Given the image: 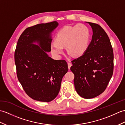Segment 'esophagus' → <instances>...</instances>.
Returning a JSON list of instances; mask_svg holds the SVG:
<instances>
[{"label": "esophagus", "instance_id": "34e87169", "mask_svg": "<svg viewBox=\"0 0 125 125\" xmlns=\"http://www.w3.org/2000/svg\"><path fill=\"white\" fill-rule=\"evenodd\" d=\"M68 69H70L71 68V66H72V64L71 63H68Z\"/></svg>", "mask_w": 125, "mask_h": 125}]
</instances>
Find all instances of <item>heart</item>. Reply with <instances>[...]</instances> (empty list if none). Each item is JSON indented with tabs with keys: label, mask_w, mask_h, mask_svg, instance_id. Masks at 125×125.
I'll return each mask as SVG.
<instances>
[{
	"label": "heart",
	"mask_w": 125,
	"mask_h": 125,
	"mask_svg": "<svg viewBox=\"0 0 125 125\" xmlns=\"http://www.w3.org/2000/svg\"><path fill=\"white\" fill-rule=\"evenodd\" d=\"M90 32L88 27L83 24L74 26H65L60 29L55 41L51 45L52 53L60 55L63 53L64 47L74 56H79L85 53L88 47Z\"/></svg>",
	"instance_id": "obj_1"
}]
</instances>
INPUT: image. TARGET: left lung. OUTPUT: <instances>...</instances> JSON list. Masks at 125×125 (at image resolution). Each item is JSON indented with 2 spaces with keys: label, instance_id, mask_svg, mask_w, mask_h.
<instances>
[{
  "label": "left lung",
  "instance_id": "8db88e82",
  "mask_svg": "<svg viewBox=\"0 0 125 125\" xmlns=\"http://www.w3.org/2000/svg\"><path fill=\"white\" fill-rule=\"evenodd\" d=\"M93 34L83 55L72 61L74 87L86 99L97 96L105 91L114 72V52L109 38L100 25L88 22Z\"/></svg>",
  "mask_w": 125,
  "mask_h": 125
}]
</instances>
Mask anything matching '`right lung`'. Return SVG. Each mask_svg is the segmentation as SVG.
<instances>
[{
  "label": "right lung",
  "mask_w": 125,
  "mask_h": 125,
  "mask_svg": "<svg viewBox=\"0 0 125 125\" xmlns=\"http://www.w3.org/2000/svg\"><path fill=\"white\" fill-rule=\"evenodd\" d=\"M58 24L53 21L27 28L17 43L14 59L17 78L26 94L34 100L53 101L68 71L64 60H53L46 53L51 51V33Z\"/></svg>",
  "instance_id": "right-lung-1"
}]
</instances>
